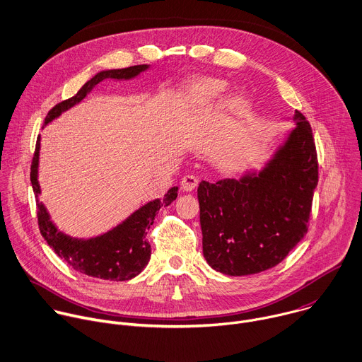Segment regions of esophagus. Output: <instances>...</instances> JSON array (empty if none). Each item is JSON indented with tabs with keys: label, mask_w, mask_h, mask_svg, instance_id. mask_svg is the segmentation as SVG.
Instances as JSON below:
<instances>
[{
	"label": "esophagus",
	"mask_w": 362,
	"mask_h": 362,
	"mask_svg": "<svg viewBox=\"0 0 362 362\" xmlns=\"http://www.w3.org/2000/svg\"><path fill=\"white\" fill-rule=\"evenodd\" d=\"M198 182H199L198 177H195V175H185V177L181 180V188H182L184 191L189 192V191H192V189L197 188Z\"/></svg>",
	"instance_id": "obj_1"
}]
</instances>
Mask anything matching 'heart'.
<instances>
[{
    "label": "heart",
    "mask_w": 362,
    "mask_h": 362,
    "mask_svg": "<svg viewBox=\"0 0 362 362\" xmlns=\"http://www.w3.org/2000/svg\"><path fill=\"white\" fill-rule=\"evenodd\" d=\"M226 89V82L216 78H201L189 83L181 100L184 113L209 106L218 102Z\"/></svg>",
    "instance_id": "heart-1"
}]
</instances>
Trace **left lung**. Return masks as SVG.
<instances>
[{
    "instance_id": "1",
    "label": "left lung",
    "mask_w": 362,
    "mask_h": 362,
    "mask_svg": "<svg viewBox=\"0 0 362 362\" xmlns=\"http://www.w3.org/2000/svg\"><path fill=\"white\" fill-rule=\"evenodd\" d=\"M294 120L259 177L199 184L202 252L216 272L246 276L274 267L307 233L318 160L310 123L298 110Z\"/></svg>"
}]
</instances>
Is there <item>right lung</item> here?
Returning <instances> with one entry per match:
<instances>
[{
  "instance_id": "right-lung-1",
  "label": "right lung",
  "mask_w": 362,
  "mask_h": 362,
  "mask_svg": "<svg viewBox=\"0 0 362 362\" xmlns=\"http://www.w3.org/2000/svg\"><path fill=\"white\" fill-rule=\"evenodd\" d=\"M147 69V65H136L124 69H113L98 74L82 89L58 105H55L45 117V124L58 117L62 112L68 110L81 102L98 83L105 79H130ZM40 156V136L37 139L35 153L31 163V184L34 194H40V184L37 180ZM178 194V188L173 187L163 199L148 202L136 211L129 219L113 230L92 239H72L61 233L51 222L49 215L42 202L37 201V218L41 235L54 252L64 259L72 269L103 280L124 281L136 277L147 266L151 256V245L146 239L148 229L154 223L156 215L161 206L170 205Z\"/></svg>"
}]
</instances>
